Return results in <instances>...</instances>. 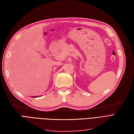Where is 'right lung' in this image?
<instances>
[{"instance_id": "1", "label": "right lung", "mask_w": 134, "mask_h": 134, "mask_svg": "<svg viewBox=\"0 0 134 134\" xmlns=\"http://www.w3.org/2000/svg\"><path fill=\"white\" fill-rule=\"evenodd\" d=\"M35 97H34V98H35Z\"/></svg>"}]
</instances>
